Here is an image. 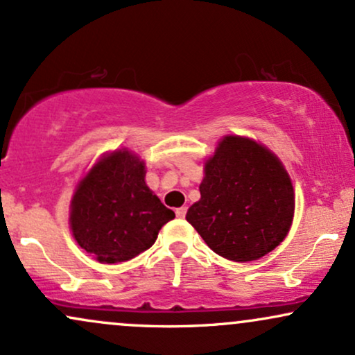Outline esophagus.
Segmentation results:
<instances>
[{
  "label": "esophagus",
  "mask_w": 355,
  "mask_h": 355,
  "mask_svg": "<svg viewBox=\"0 0 355 355\" xmlns=\"http://www.w3.org/2000/svg\"><path fill=\"white\" fill-rule=\"evenodd\" d=\"M186 212H187V207H184V206H182V207H178V209H176V216H178V218H184V216H186Z\"/></svg>",
  "instance_id": "34e87169"
}]
</instances>
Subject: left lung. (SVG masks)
<instances>
[{"mask_svg":"<svg viewBox=\"0 0 355 355\" xmlns=\"http://www.w3.org/2000/svg\"><path fill=\"white\" fill-rule=\"evenodd\" d=\"M204 173L201 199L186 219L212 251L248 262L284 241L294 218V189L268 148L248 137L226 136Z\"/></svg>","mask_w":355,"mask_h":355,"instance_id":"obj_1","label":"left lung"}]
</instances>
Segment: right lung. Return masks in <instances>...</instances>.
Returning a JSON list of instances; mask_svg holds the SVG:
<instances>
[{
    "mask_svg": "<svg viewBox=\"0 0 355 355\" xmlns=\"http://www.w3.org/2000/svg\"><path fill=\"white\" fill-rule=\"evenodd\" d=\"M144 174L137 156L114 151L79 182L71 201V229L99 262H124L144 252L176 216L146 186Z\"/></svg>",
    "mask_w": 355,
    "mask_h": 355,
    "instance_id": "add662e5",
    "label": "right lung"
}]
</instances>
